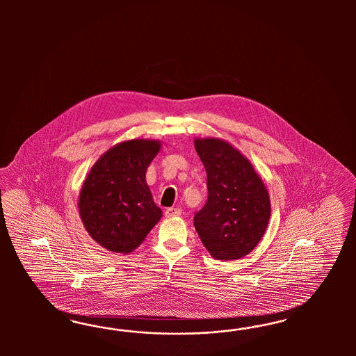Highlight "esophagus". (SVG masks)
I'll use <instances>...</instances> for the list:
<instances>
[{"label":"esophagus","instance_id":"1","mask_svg":"<svg viewBox=\"0 0 356 356\" xmlns=\"http://www.w3.org/2000/svg\"><path fill=\"white\" fill-rule=\"evenodd\" d=\"M164 216L167 218H172V216H181V209H177V207H170L164 211Z\"/></svg>","mask_w":356,"mask_h":356}]
</instances>
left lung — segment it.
Instances as JSON below:
<instances>
[{
	"instance_id": "1",
	"label": "left lung",
	"mask_w": 356,
	"mask_h": 356,
	"mask_svg": "<svg viewBox=\"0 0 356 356\" xmlns=\"http://www.w3.org/2000/svg\"><path fill=\"white\" fill-rule=\"evenodd\" d=\"M194 147L207 176V201L195 213L194 227L216 259L247 256L269 223V193L252 163L219 138H195Z\"/></svg>"
}]
</instances>
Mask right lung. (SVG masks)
Segmentation results:
<instances>
[{
    "label": "right lung",
    "instance_id": "right-lung-1",
    "mask_svg": "<svg viewBox=\"0 0 356 356\" xmlns=\"http://www.w3.org/2000/svg\"><path fill=\"white\" fill-rule=\"evenodd\" d=\"M159 150V140L121 142L104 152L87 175L78 200L79 216L103 248L129 253L162 218L146 183L147 167Z\"/></svg>",
    "mask_w": 356,
    "mask_h": 356
}]
</instances>
